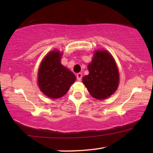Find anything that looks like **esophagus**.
I'll return each instance as SVG.
<instances>
[{
	"mask_svg": "<svg viewBox=\"0 0 153 153\" xmlns=\"http://www.w3.org/2000/svg\"><path fill=\"white\" fill-rule=\"evenodd\" d=\"M76 79L78 81H81V79H82V74L81 73H78L76 74Z\"/></svg>",
	"mask_w": 153,
	"mask_h": 153,
	"instance_id": "34e87169",
	"label": "esophagus"
}]
</instances>
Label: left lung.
<instances>
[{"instance_id":"1","label":"left lung","mask_w":153,"mask_h":153,"mask_svg":"<svg viewBox=\"0 0 153 153\" xmlns=\"http://www.w3.org/2000/svg\"><path fill=\"white\" fill-rule=\"evenodd\" d=\"M88 68L89 74L83 77V83L93 97L104 100L116 91L119 81L118 68L107 51H96Z\"/></svg>"}]
</instances>
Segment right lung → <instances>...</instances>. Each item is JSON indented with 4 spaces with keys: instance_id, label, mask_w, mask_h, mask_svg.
Listing matches in <instances>:
<instances>
[{
    "instance_id": "add662e5",
    "label": "right lung",
    "mask_w": 153,
    "mask_h": 153,
    "mask_svg": "<svg viewBox=\"0 0 153 153\" xmlns=\"http://www.w3.org/2000/svg\"><path fill=\"white\" fill-rule=\"evenodd\" d=\"M62 54L50 52L41 62L38 72V84L41 91L53 99L65 95L76 76L60 63Z\"/></svg>"
}]
</instances>
